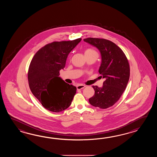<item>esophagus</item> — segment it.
Returning a JSON list of instances; mask_svg holds the SVG:
<instances>
[{
  "instance_id": "1",
  "label": "esophagus",
  "mask_w": 157,
  "mask_h": 157,
  "mask_svg": "<svg viewBox=\"0 0 157 157\" xmlns=\"http://www.w3.org/2000/svg\"><path fill=\"white\" fill-rule=\"evenodd\" d=\"M85 87H86V86H85L83 85H77L76 87H77V90H81V89H82Z\"/></svg>"
}]
</instances>
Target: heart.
I'll use <instances>...</instances> for the list:
<instances>
[{"mask_svg":"<svg viewBox=\"0 0 157 157\" xmlns=\"http://www.w3.org/2000/svg\"><path fill=\"white\" fill-rule=\"evenodd\" d=\"M96 53L94 50H93V49H87L86 51H85V53Z\"/></svg>","mask_w":157,"mask_h":157,"instance_id":"1","label":"heart"}]
</instances>
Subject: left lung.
<instances>
[{"label":"left lung","instance_id":"8db88e82","mask_svg":"<svg viewBox=\"0 0 157 157\" xmlns=\"http://www.w3.org/2000/svg\"><path fill=\"white\" fill-rule=\"evenodd\" d=\"M83 41L100 52L99 74L105 80L103 86H93L95 90L89 103L94 107L106 109L112 107L121 97L130 78V66L123 51L109 40L89 37Z\"/></svg>","mask_w":157,"mask_h":157}]
</instances>
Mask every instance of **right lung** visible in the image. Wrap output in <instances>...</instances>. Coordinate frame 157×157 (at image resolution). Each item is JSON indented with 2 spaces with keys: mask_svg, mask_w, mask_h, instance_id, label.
Returning <instances> with one entry per match:
<instances>
[{
  "mask_svg": "<svg viewBox=\"0 0 157 157\" xmlns=\"http://www.w3.org/2000/svg\"><path fill=\"white\" fill-rule=\"evenodd\" d=\"M81 39L48 44L37 52L30 63V90L47 110L58 113L70 106L77 89L59 77V71L63 70L68 54Z\"/></svg>",
  "mask_w": 157,
  "mask_h": 157,
  "instance_id": "obj_1",
  "label": "right lung"
}]
</instances>
